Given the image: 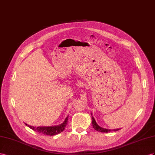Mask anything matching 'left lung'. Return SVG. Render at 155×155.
I'll return each instance as SVG.
<instances>
[{"instance_id":"1","label":"left lung","mask_w":155,"mask_h":155,"mask_svg":"<svg viewBox=\"0 0 155 155\" xmlns=\"http://www.w3.org/2000/svg\"><path fill=\"white\" fill-rule=\"evenodd\" d=\"M92 115V114H91ZM91 119H92V125L93 127L94 128V129L96 130L97 131H99L101 132H111V131H117L119 129H114V130H111V129H104V128H102L99 127L98 125L97 124V123L95 120L94 117L91 116Z\"/></svg>"}]
</instances>
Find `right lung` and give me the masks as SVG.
Wrapping results in <instances>:
<instances>
[{
  "instance_id": "right-lung-1",
  "label": "right lung",
  "mask_w": 155,
  "mask_h": 155,
  "mask_svg": "<svg viewBox=\"0 0 155 155\" xmlns=\"http://www.w3.org/2000/svg\"><path fill=\"white\" fill-rule=\"evenodd\" d=\"M68 121V116L65 118L64 122L60 125H57V126H54V127H32V126H30L27 124H26V125H27L31 129H32L33 130L36 131L38 133H41L44 135H48V136H54L56 134H58L60 132L64 131L65 129V126L67 125V123Z\"/></svg>"
}]
</instances>
